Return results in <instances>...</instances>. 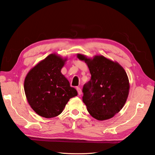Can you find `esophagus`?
Returning <instances> with one entry per match:
<instances>
[{"label": "esophagus", "instance_id": "34e87169", "mask_svg": "<svg viewBox=\"0 0 155 155\" xmlns=\"http://www.w3.org/2000/svg\"><path fill=\"white\" fill-rule=\"evenodd\" d=\"M76 89H77V91H78V94H79V95H81V94H82L81 89L80 88H79V87H77Z\"/></svg>", "mask_w": 155, "mask_h": 155}]
</instances>
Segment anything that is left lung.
Instances as JSON below:
<instances>
[{
	"label": "left lung",
	"mask_w": 155,
	"mask_h": 155,
	"mask_svg": "<svg viewBox=\"0 0 155 155\" xmlns=\"http://www.w3.org/2000/svg\"><path fill=\"white\" fill-rule=\"evenodd\" d=\"M90 70L91 79L83 88V101L97 120H106L118 113L128 97L129 81L124 68L103 55L88 58L78 54Z\"/></svg>",
	"instance_id": "left-lung-1"
}]
</instances>
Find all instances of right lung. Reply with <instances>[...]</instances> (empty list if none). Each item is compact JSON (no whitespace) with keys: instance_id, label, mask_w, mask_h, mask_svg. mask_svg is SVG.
I'll return each instance as SVG.
<instances>
[{"instance_id":"obj_1","label":"right lung","mask_w":155,"mask_h":155,"mask_svg":"<svg viewBox=\"0 0 155 155\" xmlns=\"http://www.w3.org/2000/svg\"><path fill=\"white\" fill-rule=\"evenodd\" d=\"M67 58L51 54L33 67L25 79L24 88L29 105L46 118L59 115L77 91L61 72Z\"/></svg>"}]
</instances>
